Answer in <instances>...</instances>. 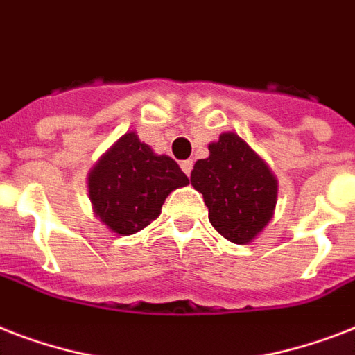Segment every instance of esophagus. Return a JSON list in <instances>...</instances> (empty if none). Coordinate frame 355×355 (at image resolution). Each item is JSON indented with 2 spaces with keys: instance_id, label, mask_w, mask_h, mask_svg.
Here are the masks:
<instances>
[{
  "instance_id": "obj_1",
  "label": "esophagus",
  "mask_w": 355,
  "mask_h": 355,
  "mask_svg": "<svg viewBox=\"0 0 355 355\" xmlns=\"http://www.w3.org/2000/svg\"><path fill=\"white\" fill-rule=\"evenodd\" d=\"M180 167H182V171L189 177V175H191V169H193V160H184L182 164H180Z\"/></svg>"
}]
</instances>
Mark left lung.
Returning <instances> with one entry per match:
<instances>
[{"label":"left lung","mask_w":355,"mask_h":355,"mask_svg":"<svg viewBox=\"0 0 355 355\" xmlns=\"http://www.w3.org/2000/svg\"><path fill=\"white\" fill-rule=\"evenodd\" d=\"M197 160L191 186L202 193L211 227L225 239L247 245L275 216L278 180L267 162L236 132H223Z\"/></svg>","instance_id":"8db88e82"}]
</instances>
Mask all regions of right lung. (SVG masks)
<instances>
[{
	"instance_id": "right-lung-1",
	"label": "right lung",
	"mask_w": 355,
	"mask_h": 355,
	"mask_svg": "<svg viewBox=\"0 0 355 355\" xmlns=\"http://www.w3.org/2000/svg\"><path fill=\"white\" fill-rule=\"evenodd\" d=\"M188 184L177 162L156 155L134 130L123 134L88 173L94 214L118 236L144 230L160 216L167 195Z\"/></svg>"
}]
</instances>
